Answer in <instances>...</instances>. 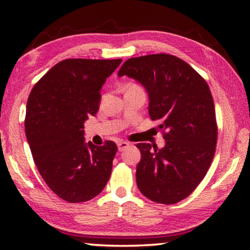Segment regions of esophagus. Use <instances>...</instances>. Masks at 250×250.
I'll return each instance as SVG.
<instances>
[{
  "instance_id": "obj_1",
  "label": "esophagus",
  "mask_w": 250,
  "mask_h": 250,
  "mask_svg": "<svg viewBox=\"0 0 250 250\" xmlns=\"http://www.w3.org/2000/svg\"><path fill=\"white\" fill-rule=\"evenodd\" d=\"M130 146L129 142H125V141H121L118 143V150L119 151H124L125 147H128Z\"/></svg>"
}]
</instances>
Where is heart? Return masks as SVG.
<instances>
[{"mask_svg":"<svg viewBox=\"0 0 250 250\" xmlns=\"http://www.w3.org/2000/svg\"><path fill=\"white\" fill-rule=\"evenodd\" d=\"M131 86H137V84H131Z\"/></svg>","mask_w":250,"mask_h":250,"instance_id":"1","label":"heart"}]
</instances>
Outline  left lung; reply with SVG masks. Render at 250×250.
<instances>
[{
	"label": "left lung",
	"mask_w": 250,
	"mask_h": 250,
	"mask_svg": "<svg viewBox=\"0 0 250 250\" xmlns=\"http://www.w3.org/2000/svg\"><path fill=\"white\" fill-rule=\"evenodd\" d=\"M137 79L149 94V113L159 120L166 146L138 143L137 185L146 198L171 205L204 179L217 143L214 100L205 79L181 58L152 54L130 58L118 73Z\"/></svg>",
	"instance_id": "1"
}]
</instances>
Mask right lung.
Segmentation results:
<instances>
[{
  "instance_id": "add662e5",
  "label": "right lung",
  "mask_w": 250,
  "mask_h": 250,
  "mask_svg": "<svg viewBox=\"0 0 250 250\" xmlns=\"http://www.w3.org/2000/svg\"><path fill=\"white\" fill-rule=\"evenodd\" d=\"M122 59L68 58L50 68L29 94L25 133L37 170L62 200L83 203L108 183L113 141L84 143L83 122L99 109L100 89Z\"/></svg>"
}]
</instances>
